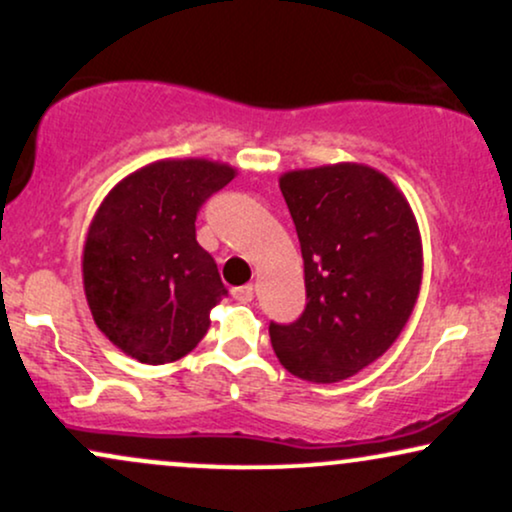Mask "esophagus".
Wrapping results in <instances>:
<instances>
[{
  "label": "esophagus",
  "instance_id": "34e87169",
  "mask_svg": "<svg viewBox=\"0 0 512 512\" xmlns=\"http://www.w3.org/2000/svg\"><path fill=\"white\" fill-rule=\"evenodd\" d=\"M231 296L236 298V301H240V303H250L252 296H255V286H252V284L236 286V289H231Z\"/></svg>",
  "mask_w": 512,
  "mask_h": 512
}]
</instances>
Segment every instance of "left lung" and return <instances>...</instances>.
Returning <instances> with one entry per match:
<instances>
[{
	"label": "left lung",
	"mask_w": 512,
	"mask_h": 512,
	"mask_svg": "<svg viewBox=\"0 0 512 512\" xmlns=\"http://www.w3.org/2000/svg\"><path fill=\"white\" fill-rule=\"evenodd\" d=\"M281 195L296 223L308 305L269 325L274 354L310 383H339L395 344L424 276L419 223L402 190L363 163L289 170Z\"/></svg>",
	"instance_id": "1"
}]
</instances>
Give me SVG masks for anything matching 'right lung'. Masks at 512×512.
Returning <instances> with one entry per match:
<instances>
[{
    "label": "right lung",
    "instance_id": "right-lung-1",
    "mask_svg": "<svg viewBox=\"0 0 512 512\" xmlns=\"http://www.w3.org/2000/svg\"><path fill=\"white\" fill-rule=\"evenodd\" d=\"M236 175L209 158H161L117 182L93 214L81 252L88 310L139 363L178 361L207 334L228 291L195 221L204 199Z\"/></svg>",
    "mask_w": 512,
    "mask_h": 512
}]
</instances>
